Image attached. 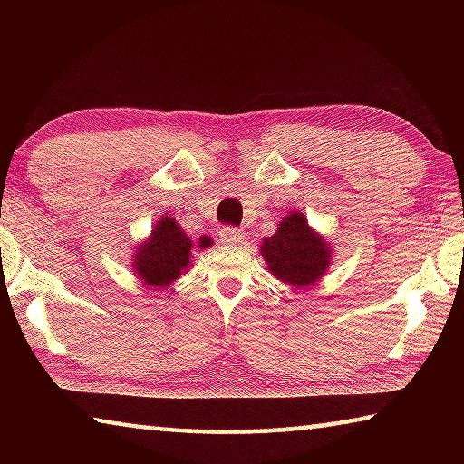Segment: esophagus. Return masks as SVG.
<instances>
[{"label": "esophagus", "instance_id": "obj_1", "mask_svg": "<svg viewBox=\"0 0 464 464\" xmlns=\"http://www.w3.org/2000/svg\"><path fill=\"white\" fill-rule=\"evenodd\" d=\"M218 237H221L225 246H235V243H239L243 239V233L237 227H223V229L218 231Z\"/></svg>", "mask_w": 464, "mask_h": 464}]
</instances>
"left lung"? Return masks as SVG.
<instances>
[{
    "label": "left lung",
    "instance_id": "obj_1",
    "mask_svg": "<svg viewBox=\"0 0 464 464\" xmlns=\"http://www.w3.org/2000/svg\"><path fill=\"white\" fill-rule=\"evenodd\" d=\"M262 256L274 276L295 286L313 285L329 266L327 243L301 213L282 218L278 233L264 241Z\"/></svg>",
    "mask_w": 464,
    "mask_h": 464
}]
</instances>
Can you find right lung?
<instances>
[{
    "label": "right lung",
    "mask_w": 464,
    "mask_h": 464,
    "mask_svg": "<svg viewBox=\"0 0 464 464\" xmlns=\"http://www.w3.org/2000/svg\"><path fill=\"white\" fill-rule=\"evenodd\" d=\"M210 239L200 237L198 247H208ZM194 249V241L178 227L174 218L163 217V221L153 229L151 239L139 247L135 256V268L139 278L149 286H168L171 280L179 278Z\"/></svg>",
    "instance_id": "obj_1"
}]
</instances>
